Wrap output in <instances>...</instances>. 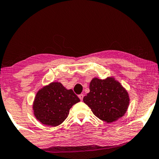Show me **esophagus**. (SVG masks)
<instances>
[{
	"label": "esophagus",
	"instance_id": "34e87169",
	"mask_svg": "<svg viewBox=\"0 0 159 159\" xmlns=\"http://www.w3.org/2000/svg\"><path fill=\"white\" fill-rule=\"evenodd\" d=\"M83 97H84V95L83 94L79 95V98H80V99L81 100V101H82V100H83Z\"/></svg>",
	"mask_w": 159,
	"mask_h": 159
}]
</instances>
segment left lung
<instances>
[{"label":"left lung","instance_id":"obj_1","mask_svg":"<svg viewBox=\"0 0 159 159\" xmlns=\"http://www.w3.org/2000/svg\"><path fill=\"white\" fill-rule=\"evenodd\" d=\"M83 101L101 120L112 122L125 114L129 106V95L120 83L112 78H94L90 84V93Z\"/></svg>","mask_w":159,"mask_h":159}]
</instances>
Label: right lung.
Here are the masks:
<instances>
[{
	"mask_svg": "<svg viewBox=\"0 0 159 159\" xmlns=\"http://www.w3.org/2000/svg\"><path fill=\"white\" fill-rule=\"evenodd\" d=\"M80 101L72 90H66L58 82H52L37 93L34 114L43 125L56 127L67 118L71 106Z\"/></svg>",
	"mask_w": 159,
	"mask_h": 159,
	"instance_id": "add662e5",
	"label": "right lung"
}]
</instances>
